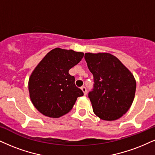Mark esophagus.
<instances>
[{"label":"esophagus","instance_id":"esophagus-1","mask_svg":"<svg viewBox=\"0 0 155 155\" xmlns=\"http://www.w3.org/2000/svg\"><path fill=\"white\" fill-rule=\"evenodd\" d=\"M81 89H82V91H83V92L84 93V95H86L87 94V89H86V87H85V86H83V87H81Z\"/></svg>","mask_w":155,"mask_h":155}]
</instances>
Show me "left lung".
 Returning <instances> with one entry per match:
<instances>
[{"instance_id":"obj_1","label":"left lung","mask_w":155,"mask_h":155,"mask_svg":"<svg viewBox=\"0 0 155 155\" xmlns=\"http://www.w3.org/2000/svg\"><path fill=\"white\" fill-rule=\"evenodd\" d=\"M85 60L94 80L88 93L94 114L106 121L121 118L134 98L136 81L132 73L109 53H85Z\"/></svg>"}]
</instances>
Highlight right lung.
Returning <instances> with one entry per match:
<instances>
[{
  "label": "right lung",
  "instance_id": "obj_1",
  "mask_svg": "<svg viewBox=\"0 0 155 155\" xmlns=\"http://www.w3.org/2000/svg\"><path fill=\"white\" fill-rule=\"evenodd\" d=\"M84 53L55 48L44 57L28 80L32 104L46 116L59 118L68 114L82 90L76 87L69 70L81 62Z\"/></svg>",
  "mask_w": 155,
  "mask_h": 155
}]
</instances>
